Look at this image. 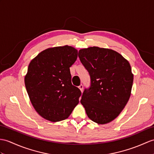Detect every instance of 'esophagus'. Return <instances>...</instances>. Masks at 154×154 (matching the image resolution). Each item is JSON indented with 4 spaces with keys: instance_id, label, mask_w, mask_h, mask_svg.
<instances>
[{
    "instance_id": "1",
    "label": "esophagus",
    "mask_w": 154,
    "mask_h": 154,
    "mask_svg": "<svg viewBox=\"0 0 154 154\" xmlns=\"http://www.w3.org/2000/svg\"><path fill=\"white\" fill-rule=\"evenodd\" d=\"M79 88L80 89V91L81 92H83V85H80L79 86Z\"/></svg>"
}]
</instances>
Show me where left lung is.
<instances>
[{
	"mask_svg": "<svg viewBox=\"0 0 154 154\" xmlns=\"http://www.w3.org/2000/svg\"><path fill=\"white\" fill-rule=\"evenodd\" d=\"M79 58L91 77L81 103L87 116L98 124L114 120L129 100L133 74L129 62L119 53L97 46L81 49Z\"/></svg>",
	"mask_w": 154,
	"mask_h": 154,
	"instance_id": "1",
	"label": "left lung"
}]
</instances>
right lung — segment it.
Here are the masks:
<instances>
[{
    "instance_id": "right-lung-1",
    "label": "right lung",
    "mask_w": 154,
    "mask_h": 154,
    "mask_svg": "<svg viewBox=\"0 0 154 154\" xmlns=\"http://www.w3.org/2000/svg\"><path fill=\"white\" fill-rule=\"evenodd\" d=\"M77 55V50L66 45L46 49L31 61L25 85L33 108L44 119H66L78 104L81 92L71 84L69 69Z\"/></svg>"
}]
</instances>
